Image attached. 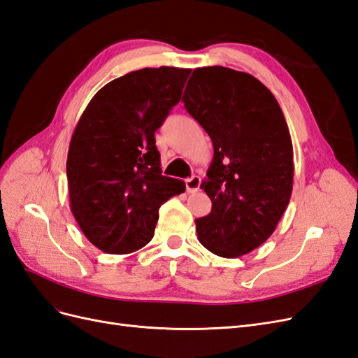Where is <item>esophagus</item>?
I'll return each mask as SVG.
<instances>
[{
  "label": "esophagus",
  "mask_w": 358,
  "mask_h": 358,
  "mask_svg": "<svg viewBox=\"0 0 358 358\" xmlns=\"http://www.w3.org/2000/svg\"><path fill=\"white\" fill-rule=\"evenodd\" d=\"M185 185H187V192L188 194H194L197 192L200 189V185H201V179L199 176H192V178H188L185 180Z\"/></svg>",
  "instance_id": "1"
}]
</instances>
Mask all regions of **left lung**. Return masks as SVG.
<instances>
[{"label":"left lung","mask_w":358,"mask_h":358,"mask_svg":"<svg viewBox=\"0 0 358 358\" xmlns=\"http://www.w3.org/2000/svg\"><path fill=\"white\" fill-rule=\"evenodd\" d=\"M182 101L213 145L200 185L212 210L196 220L199 241L215 255H245L272 236L291 199L294 162L282 109L254 76L220 66L194 70Z\"/></svg>","instance_id":"8db88e82"}]
</instances>
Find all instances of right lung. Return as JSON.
<instances>
[{"label": "right lung", "instance_id": "1", "mask_svg": "<svg viewBox=\"0 0 358 358\" xmlns=\"http://www.w3.org/2000/svg\"><path fill=\"white\" fill-rule=\"evenodd\" d=\"M191 70L142 69L96 92L76 125L67 157L70 209L94 246L128 254L154 237L158 210L185 191L161 175L155 131L180 100Z\"/></svg>", "mask_w": 358, "mask_h": 358}]
</instances>
